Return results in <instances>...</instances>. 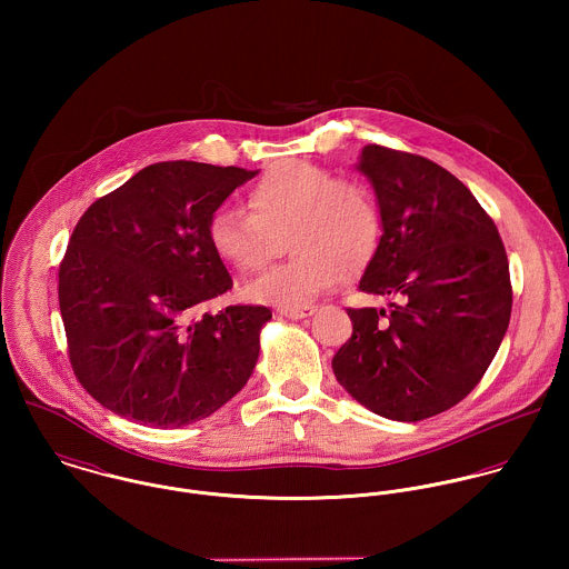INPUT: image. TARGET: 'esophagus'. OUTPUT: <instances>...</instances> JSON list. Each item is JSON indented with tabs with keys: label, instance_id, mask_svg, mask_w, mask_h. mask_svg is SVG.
Listing matches in <instances>:
<instances>
[{
	"label": "esophagus",
	"instance_id": "34e87169",
	"mask_svg": "<svg viewBox=\"0 0 569 569\" xmlns=\"http://www.w3.org/2000/svg\"><path fill=\"white\" fill-rule=\"evenodd\" d=\"M278 313L284 318H291V320H302V318L313 316L316 307H282V309H278Z\"/></svg>",
	"mask_w": 569,
	"mask_h": 569
}]
</instances>
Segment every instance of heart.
I'll return each mask as SVG.
<instances>
[{"label": "heart", "mask_w": 569, "mask_h": 569, "mask_svg": "<svg viewBox=\"0 0 569 569\" xmlns=\"http://www.w3.org/2000/svg\"><path fill=\"white\" fill-rule=\"evenodd\" d=\"M247 209L217 208L208 219L214 256L253 273L287 237L291 260L251 280L244 296L271 307H300L363 273L383 241V214L372 188L332 168L287 160L247 188Z\"/></svg>", "instance_id": "b5f03b06"}]
</instances>
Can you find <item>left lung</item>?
Here are the masks:
<instances>
[{
  "label": "left lung",
  "instance_id": "8db88e82",
  "mask_svg": "<svg viewBox=\"0 0 569 569\" xmlns=\"http://www.w3.org/2000/svg\"><path fill=\"white\" fill-rule=\"evenodd\" d=\"M359 170L383 214L359 289L397 302L390 313L348 309L352 335L332 372L361 406L416 422L458 406L485 377L510 322L508 258L487 210L442 166L368 144Z\"/></svg>",
  "mask_w": 569,
  "mask_h": 569
}]
</instances>
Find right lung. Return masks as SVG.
<instances>
[{"label": "right lung", "mask_w": 569, "mask_h": 569, "mask_svg": "<svg viewBox=\"0 0 569 569\" xmlns=\"http://www.w3.org/2000/svg\"><path fill=\"white\" fill-rule=\"evenodd\" d=\"M256 172L151 163L84 210L59 267V307L72 370L100 406L172 429L243 390L271 311H203L232 289L208 219Z\"/></svg>", "instance_id": "add662e5"}]
</instances>
